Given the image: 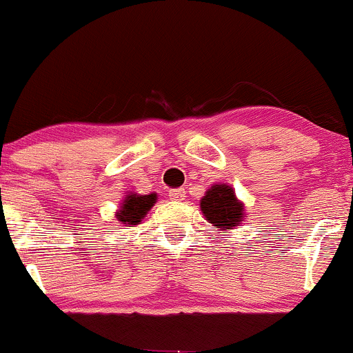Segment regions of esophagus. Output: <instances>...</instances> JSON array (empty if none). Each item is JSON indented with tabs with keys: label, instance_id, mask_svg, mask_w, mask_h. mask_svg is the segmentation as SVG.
Segmentation results:
<instances>
[{
	"label": "esophagus",
	"instance_id": "1",
	"mask_svg": "<svg viewBox=\"0 0 353 353\" xmlns=\"http://www.w3.org/2000/svg\"><path fill=\"white\" fill-rule=\"evenodd\" d=\"M169 197L172 201H184L185 199V189H172L169 192Z\"/></svg>",
	"mask_w": 353,
	"mask_h": 353
}]
</instances>
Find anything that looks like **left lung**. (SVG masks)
I'll return each mask as SVG.
<instances>
[{
	"mask_svg": "<svg viewBox=\"0 0 353 353\" xmlns=\"http://www.w3.org/2000/svg\"><path fill=\"white\" fill-rule=\"evenodd\" d=\"M201 210L205 221L222 230L236 229L244 221V204L236 197L234 189L228 184H214L201 199Z\"/></svg>",
	"mask_w": 353,
	"mask_h": 353,
	"instance_id": "1",
	"label": "left lung"
}]
</instances>
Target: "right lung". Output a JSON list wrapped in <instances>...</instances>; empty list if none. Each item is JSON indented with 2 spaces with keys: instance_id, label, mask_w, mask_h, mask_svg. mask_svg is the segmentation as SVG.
Masks as SVG:
<instances>
[{
  "instance_id": "right-lung-1",
  "label": "right lung",
  "mask_w": 353,
  "mask_h": 353,
  "mask_svg": "<svg viewBox=\"0 0 353 353\" xmlns=\"http://www.w3.org/2000/svg\"><path fill=\"white\" fill-rule=\"evenodd\" d=\"M157 196L156 194H145V196H139V194L129 192L121 202V208L117 209L116 219L119 224L125 225V228H134L145 217V214L151 210V208L156 204Z\"/></svg>"
}]
</instances>
